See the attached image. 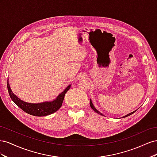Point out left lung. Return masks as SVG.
Wrapping results in <instances>:
<instances>
[{
    "mask_svg": "<svg viewBox=\"0 0 157 157\" xmlns=\"http://www.w3.org/2000/svg\"><path fill=\"white\" fill-rule=\"evenodd\" d=\"M90 107H91V108L93 109V110L94 111H96L97 113H98V114H99V115H102V114L101 113H99L98 110H97V109H96V108H95L94 107V106L93 105V104H92V101L91 100H90ZM136 112V111H134V112H132V113H129V114H128V115H126V116H124V117H128V116H130V115H132V114H133V113H134Z\"/></svg>",
    "mask_w": 157,
    "mask_h": 157,
    "instance_id": "obj_1",
    "label": "left lung"
}]
</instances>
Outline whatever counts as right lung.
Here are the masks:
<instances>
[{"label": "right lung", "instance_id": "1", "mask_svg": "<svg viewBox=\"0 0 157 157\" xmlns=\"http://www.w3.org/2000/svg\"><path fill=\"white\" fill-rule=\"evenodd\" d=\"M7 87L9 95H10L12 100L19 107L21 108L23 111L33 116L43 117L55 113L61 107L65 95L70 88L71 85L66 88L64 91L62 93H61L55 100L50 102H43L40 103H29L21 101V99L16 97L12 92L10 85H9L8 83V80L7 82Z\"/></svg>", "mask_w": 157, "mask_h": 157}]
</instances>
